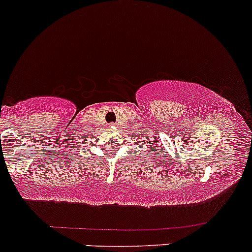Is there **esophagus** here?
Listing matches in <instances>:
<instances>
[{
  "instance_id": "34e87169",
  "label": "esophagus",
  "mask_w": 252,
  "mask_h": 252,
  "mask_svg": "<svg viewBox=\"0 0 252 252\" xmlns=\"http://www.w3.org/2000/svg\"><path fill=\"white\" fill-rule=\"evenodd\" d=\"M112 126H115V124H112Z\"/></svg>"
}]
</instances>
